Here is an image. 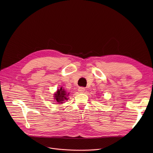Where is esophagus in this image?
<instances>
[{"mask_svg": "<svg viewBox=\"0 0 153 153\" xmlns=\"http://www.w3.org/2000/svg\"><path fill=\"white\" fill-rule=\"evenodd\" d=\"M78 91H79V92H80V93H83V92L85 91V88H84V87H79Z\"/></svg>", "mask_w": 153, "mask_h": 153, "instance_id": "obj_1", "label": "esophagus"}]
</instances>
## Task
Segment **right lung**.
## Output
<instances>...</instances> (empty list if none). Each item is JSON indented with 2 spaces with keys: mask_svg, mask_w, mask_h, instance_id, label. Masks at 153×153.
Segmentation results:
<instances>
[{
  "mask_svg": "<svg viewBox=\"0 0 153 153\" xmlns=\"http://www.w3.org/2000/svg\"><path fill=\"white\" fill-rule=\"evenodd\" d=\"M69 95V93H68L65 90L62 89V87H61L54 94V97L58 103H62L63 102L68 100Z\"/></svg>",
  "mask_w": 153,
  "mask_h": 153,
  "instance_id": "add662e5",
  "label": "right lung"
}]
</instances>
